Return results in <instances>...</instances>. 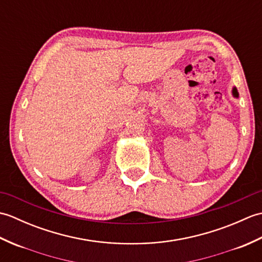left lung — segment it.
Here are the masks:
<instances>
[{"mask_svg": "<svg viewBox=\"0 0 262 262\" xmlns=\"http://www.w3.org/2000/svg\"><path fill=\"white\" fill-rule=\"evenodd\" d=\"M232 94H233V97L238 98V92H237V90H236V88H235V86L233 88V90H232Z\"/></svg>", "mask_w": 262, "mask_h": 262, "instance_id": "left-lung-1", "label": "left lung"}]
</instances>
